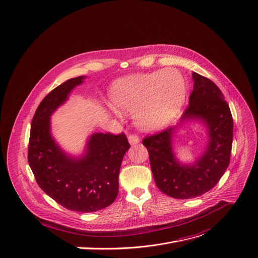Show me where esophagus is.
Returning a JSON list of instances; mask_svg holds the SVG:
<instances>
[{
    "label": "esophagus",
    "mask_w": 258,
    "mask_h": 258,
    "mask_svg": "<svg viewBox=\"0 0 258 258\" xmlns=\"http://www.w3.org/2000/svg\"><path fill=\"white\" fill-rule=\"evenodd\" d=\"M128 142L131 145H135V144H138L140 142V139L136 136V135H130L128 136Z\"/></svg>",
    "instance_id": "esophagus-1"
}]
</instances>
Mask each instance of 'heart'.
<instances>
[{"label":"heart","mask_w":258,"mask_h":258,"mask_svg":"<svg viewBox=\"0 0 258 258\" xmlns=\"http://www.w3.org/2000/svg\"><path fill=\"white\" fill-rule=\"evenodd\" d=\"M187 85L175 69L118 79L111 89L113 111L135 113V124L146 132L160 130L177 117L185 103Z\"/></svg>","instance_id":"heart-1"}]
</instances>
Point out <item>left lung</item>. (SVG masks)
Masks as SVG:
<instances>
[{
  "instance_id": "8db88e82",
  "label": "left lung",
  "mask_w": 258,
  "mask_h": 258,
  "mask_svg": "<svg viewBox=\"0 0 258 258\" xmlns=\"http://www.w3.org/2000/svg\"><path fill=\"white\" fill-rule=\"evenodd\" d=\"M192 79L189 106L179 123L143 140L157 187L166 196L182 200L200 197L218 184L229 165L233 138L232 115L221 90L196 72ZM192 121L205 126L208 142L194 162L183 164L174 153L173 142L179 128Z\"/></svg>"
}]
</instances>
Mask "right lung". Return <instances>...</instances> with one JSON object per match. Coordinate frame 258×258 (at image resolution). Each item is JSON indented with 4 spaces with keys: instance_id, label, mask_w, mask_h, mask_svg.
<instances>
[{
    "instance_id": "right-lung-1",
    "label": "right lung",
    "mask_w": 258,
    "mask_h": 258,
    "mask_svg": "<svg viewBox=\"0 0 258 258\" xmlns=\"http://www.w3.org/2000/svg\"><path fill=\"white\" fill-rule=\"evenodd\" d=\"M86 78L64 81L39 103L28 147V162L38 186L59 205L77 212L97 211L115 201L122 159L131 147L124 134L93 133L83 154L73 156L54 139L51 116Z\"/></svg>"
}]
</instances>
